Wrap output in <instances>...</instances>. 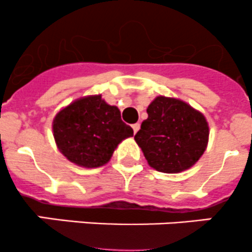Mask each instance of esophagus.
<instances>
[{
  "label": "esophagus",
  "instance_id": "esophagus-1",
  "mask_svg": "<svg viewBox=\"0 0 252 252\" xmlns=\"http://www.w3.org/2000/svg\"><path fill=\"white\" fill-rule=\"evenodd\" d=\"M133 126V130H134V133H135V134H136V131H138L139 129H140V124H139V123L133 124V126Z\"/></svg>",
  "mask_w": 252,
  "mask_h": 252
}]
</instances>
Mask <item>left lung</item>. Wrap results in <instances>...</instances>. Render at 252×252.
<instances>
[{"label":"left lung","instance_id":"left-lung-1","mask_svg":"<svg viewBox=\"0 0 252 252\" xmlns=\"http://www.w3.org/2000/svg\"><path fill=\"white\" fill-rule=\"evenodd\" d=\"M146 112L149 117L134 139L147 163L163 173H179L194 166L208 142L204 114L184 101L164 96H157Z\"/></svg>","mask_w":252,"mask_h":252}]
</instances>
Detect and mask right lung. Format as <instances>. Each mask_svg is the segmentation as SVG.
Segmentation results:
<instances>
[{"mask_svg":"<svg viewBox=\"0 0 252 252\" xmlns=\"http://www.w3.org/2000/svg\"><path fill=\"white\" fill-rule=\"evenodd\" d=\"M52 129L60 151L85 168L107 163L119 142L134 134L118 108L106 103L101 95L81 97L61 110Z\"/></svg>","mask_w":252,"mask_h":252,"instance_id":"obj_1","label":"right lung"}]
</instances>
